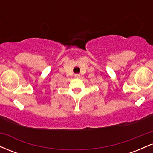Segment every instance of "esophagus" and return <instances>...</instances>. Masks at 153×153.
I'll return each mask as SVG.
<instances>
[{
  "instance_id": "obj_1",
  "label": "esophagus",
  "mask_w": 153,
  "mask_h": 153,
  "mask_svg": "<svg viewBox=\"0 0 153 153\" xmlns=\"http://www.w3.org/2000/svg\"><path fill=\"white\" fill-rule=\"evenodd\" d=\"M75 78H79V77H80V75H79V74H75Z\"/></svg>"
}]
</instances>
